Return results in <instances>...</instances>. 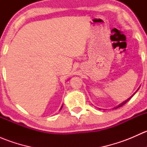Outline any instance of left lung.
Returning a JSON list of instances; mask_svg holds the SVG:
<instances>
[{"label": "left lung", "mask_w": 147, "mask_h": 147, "mask_svg": "<svg viewBox=\"0 0 147 147\" xmlns=\"http://www.w3.org/2000/svg\"><path fill=\"white\" fill-rule=\"evenodd\" d=\"M139 88H138V90H139ZM137 91H136V92H137ZM136 92H134V94H132V95H131V97H129V98H128V99H127V100H125V101H124V102H122V103L119 104V105H118V106H117V107H114V108H113V109H117V108H118V107H120L123 106V105H124V104H126V103H127V102H128V101H129V100H130V99H131V97H133V96H134V94H135V93H136ZM99 109H100V108H99Z\"/></svg>", "instance_id": "1"}]
</instances>
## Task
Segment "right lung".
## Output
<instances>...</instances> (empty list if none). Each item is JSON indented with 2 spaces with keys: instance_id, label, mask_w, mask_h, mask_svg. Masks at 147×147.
<instances>
[{
  "instance_id": "right-lung-1",
  "label": "right lung",
  "mask_w": 147,
  "mask_h": 147,
  "mask_svg": "<svg viewBox=\"0 0 147 147\" xmlns=\"http://www.w3.org/2000/svg\"><path fill=\"white\" fill-rule=\"evenodd\" d=\"M62 108H63V106H62V107H61V108H60V109H62Z\"/></svg>"
}]
</instances>
